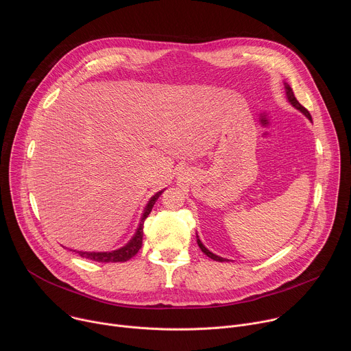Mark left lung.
<instances>
[{"label":"left lung","instance_id":"obj_1","mask_svg":"<svg viewBox=\"0 0 351 351\" xmlns=\"http://www.w3.org/2000/svg\"><path fill=\"white\" fill-rule=\"evenodd\" d=\"M285 88H286V97H287V99H289V103L294 107V108H297L298 111H302L310 121H311V115H310V112L300 104L298 101H297V98L294 97V93H293V90H291V87L287 84V83H285ZM197 244H198V247L202 248V252L204 253V254H207L210 258H213V260H215V261H219V263H223V261H228L226 258H222V257H219V256H215V254H213L208 248H206V245L202 243V240L198 239V236H197Z\"/></svg>","mask_w":351,"mask_h":351}]
</instances>
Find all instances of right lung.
I'll return each instance as SVG.
<instances>
[{
	"instance_id": "obj_1",
	"label": "right lung",
	"mask_w": 351,
	"mask_h": 351,
	"mask_svg": "<svg viewBox=\"0 0 351 351\" xmlns=\"http://www.w3.org/2000/svg\"><path fill=\"white\" fill-rule=\"evenodd\" d=\"M165 190V189H164ZM158 191L156 193L152 198H149L148 204L145 206L144 208V213H143V217L140 219V223H138V228L134 233V236L121 248L118 250H114V252H106V253H95V252H75L83 257V258H87V260H93V261H97V263H125L128 260H130L133 256L137 254L138 250L141 248V244H143V225H144V221L145 218L149 215V213H152L156 202L158 199V197L162 194V191Z\"/></svg>"
}]
</instances>
